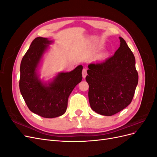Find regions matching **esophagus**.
Returning a JSON list of instances; mask_svg holds the SVG:
<instances>
[{"mask_svg": "<svg viewBox=\"0 0 157 157\" xmlns=\"http://www.w3.org/2000/svg\"><path fill=\"white\" fill-rule=\"evenodd\" d=\"M82 74V77H83L84 78L85 77H86V75H87V71H86V69H83Z\"/></svg>", "mask_w": 157, "mask_h": 157, "instance_id": "esophagus-1", "label": "esophagus"}]
</instances>
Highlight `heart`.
I'll return each mask as SVG.
<instances>
[{"label": "heart", "instance_id": "heart-1", "mask_svg": "<svg viewBox=\"0 0 157 157\" xmlns=\"http://www.w3.org/2000/svg\"><path fill=\"white\" fill-rule=\"evenodd\" d=\"M107 56H108V54H104L103 56H102V58H107Z\"/></svg>", "mask_w": 157, "mask_h": 157}]
</instances>
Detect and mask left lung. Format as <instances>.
I'll list each match as a JSON object with an SVG mask.
<instances>
[{
    "label": "left lung",
    "instance_id": "obj_1",
    "mask_svg": "<svg viewBox=\"0 0 157 157\" xmlns=\"http://www.w3.org/2000/svg\"><path fill=\"white\" fill-rule=\"evenodd\" d=\"M119 39L120 47L112 57L88 66L90 105L104 116L115 115L130 104L138 83L135 57L126 41Z\"/></svg>",
    "mask_w": 157,
    "mask_h": 157
}]
</instances>
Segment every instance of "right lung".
<instances>
[{
  "instance_id": "right-lung-1",
  "label": "right lung",
  "mask_w": 157,
  "mask_h": 157,
  "mask_svg": "<svg viewBox=\"0 0 157 157\" xmlns=\"http://www.w3.org/2000/svg\"><path fill=\"white\" fill-rule=\"evenodd\" d=\"M53 41L37 37L22 58L20 65V90L28 108L44 118L63 115L67 110L68 98L82 79V65L70 72L59 73L48 82L40 78L39 69L49 44Z\"/></svg>"
}]
</instances>
